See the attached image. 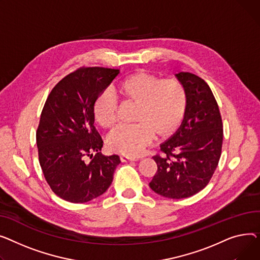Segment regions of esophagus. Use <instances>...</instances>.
<instances>
[{"instance_id":"1","label":"esophagus","mask_w":260,"mask_h":260,"mask_svg":"<svg viewBox=\"0 0 260 260\" xmlns=\"http://www.w3.org/2000/svg\"><path fill=\"white\" fill-rule=\"evenodd\" d=\"M120 160L121 161H134V160H137L139 159V157H135V156H129V155H120L119 156Z\"/></svg>"}]
</instances>
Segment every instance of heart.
<instances>
[{
  "label": "heart",
  "mask_w": 260,
  "mask_h": 260,
  "mask_svg": "<svg viewBox=\"0 0 260 260\" xmlns=\"http://www.w3.org/2000/svg\"><path fill=\"white\" fill-rule=\"evenodd\" d=\"M118 93L125 102L135 104L132 125L119 126L107 137V146L115 153L139 155L154 134L165 137L174 133L187 109V92L174 79L159 80L147 71L135 72L123 80ZM117 101L109 90L104 91L94 104V118L105 129L117 121Z\"/></svg>",
  "instance_id": "b5f03b06"
}]
</instances>
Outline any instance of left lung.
Wrapping results in <instances>:
<instances>
[{"label":"left lung","instance_id":"obj_1","mask_svg":"<svg viewBox=\"0 0 260 260\" xmlns=\"http://www.w3.org/2000/svg\"><path fill=\"white\" fill-rule=\"evenodd\" d=\"M187 92L184 120L153 156L157 171L150 181L155 193L180 200L203 190L214 174L222 147V120L209 85L190 72L176 74Z\"/></svg>","mask_w":260,"mask_h":260}]
</instances>
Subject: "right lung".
<instances>
[{
    "label": "right lung",
    "instance_id": "right-lung-1",
    "mask_svg": "<svg viewBox=\"0 0 260 260\" xmlns=\"http://www.w3.org/2000/svg\"><path fill=\"white\" fill-rule=\"evenodd\" d=\"M118 73L81 67L60 80L45 102L37 130L39 161L47 184L64 201L87 203L111 185L120 160L100 153L103 140L93 125V109Z\"/></svg>",
    "mask_w": 260,
    "mask_h": 260
}]
</instances>
